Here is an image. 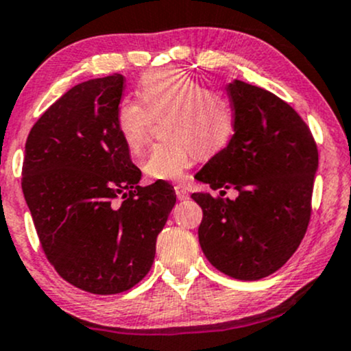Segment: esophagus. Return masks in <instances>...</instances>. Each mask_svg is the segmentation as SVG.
I'll use <instances>...</instances> for the list:
<instances>
[{"mask_svg": "<svg viewBox=\"0 0 351 351\" xmlns=\"http://www.w3.org/2000/svg\"><path fill=\"white\" fill-rule=\"evenodd\" d=\"M176 189V195L179 200H186L189 197V189L184 186V184H177L174 187Z\"/></svg>", "mask_w": 351, "mask_h": 351, "instance_id": "34e87169", "label": "esophagus"}]
</instances>
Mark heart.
<instances>
[{"label":"heart","mask_w":351,"mask_h":351,"mask_svg":"<svg viewBox=\"0 0 351 351\" xmlns=\"http://www.w3.org/2000/svg\"><path fill=\"white\" fill-rule=\"evenodd\" d=\"M139 101L123 99L116 129L132 156L143 154L152 119L162 117V143L152 147L144 172L157 180L180 179L197 156L212 157L230 144L235 112L222 93L207 89L180 69L147 71L137 84Z\"/></svg>","instance_id":"heart-1"}]
</instances>
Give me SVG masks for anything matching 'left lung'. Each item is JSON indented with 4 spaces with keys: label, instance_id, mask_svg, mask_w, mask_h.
<instances>
[{
    "label": "left lung",
    "instance_id": "8db88e82",
    "mask_svg": "<svg viewBox=\"0 0 351 351\" xmlns=\"http://www.w3.org/2000/svg\"><path fill=\"white\" fill-rule=\"evenodd\" d=\"M230 144L195 179L220 195L192 194L202 207L199 242L215 269L239 280L277 271L300 245L310 215L318 149L312 131L290 104L269 90L234 81ZM239 191L223 199V188Z\"/></svg>",
    "mask_w": 351,
    "mask_h": 351
}]
</instances>
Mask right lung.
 Segmentation results:
<instances>
[{
	"mask_svg": "<svg viewBox=\"0 0 351 351\" xmlns=\"http://www.w3.org/2000/svg\"><path fill=\"white\" fill-rule=\"evenodd\" d=\"M123 74L74 86L31 128L21 187L39 243L71 285L96 295L125 292L151 270L176 204L174 187H141L116 129Z\"/></svg>",
	"mask_w": 351,
	"mask_h": 351,
	"instance_id": "obj_1",
	"label": "right lung"
}]
</instances>
